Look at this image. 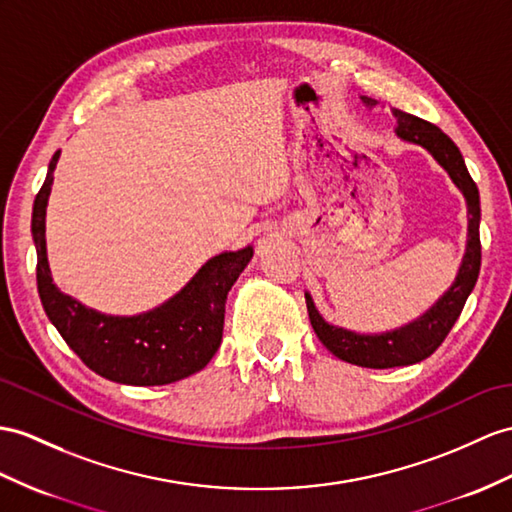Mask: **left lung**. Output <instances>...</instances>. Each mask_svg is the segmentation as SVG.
Returning <instances> with one entry per match:
<instances>
[{
	"mask_svg": "<svg viewBox=\"0 0 512 512\" xmlns=\"http://www.w3.org/2000/svg\"><path fill=\"white\" fill-rule=\"evenodd\" d=\"M363 104L373 108L378 102L371 97H360ZM397 119V136L408 143H417L426 147L428 152L436 158V162L450 173L452 182L458 186L460 193L467 199V215H469V228H467V249L460 263L458 276L454 284L447 289L439 302L428 308L419 319L410 321L408 326H402L391 332L382 334H360L345 330L339 326H330V323L319 315V310L313 304V297L306 293V308L313 330L319 336V341L328 347L336 356L358 367L369 369H391V367H404L421 363L423 358L436 352L445 336L450 334L456 319L463 313V306L467 302L469 293L478 282L480 273V195L478 186L471 180L469 171L465 167L463 154L458 152L454 141L441 132L430 121H423L415 115H408L402 110H393Z\"/></svg>",
	"mask_w": 512,
	"mask_h": 512,
	"instance_id": "left-lung-1",
	"label": "left lung"
}]
</instances>
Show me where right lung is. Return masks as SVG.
I'll use <instances>...</instances> for the list:
<instances>
[{
	"mask_svg": "<svg viewBox=\"0 0 512 512\" xmlns=\"http://www.w3.org/2000/svg\"><path fill=\"white\" fill-rule=\"evenodd\" d=\"M58 158L60 152L49 160L32 210L36 286L49 321L86 367L112 382L160 386L204 369L221 345L228 291L252 260L254 249L247 245L210 258L180 293L147 313L115 317L86 308L58 289L47 263L45 210Z\"/></svg>",
	"mask_w": 512,
	"mask_h": 512,
	"instance_id": "add662e5",
	"label": "right lung"
}]
</instances>
